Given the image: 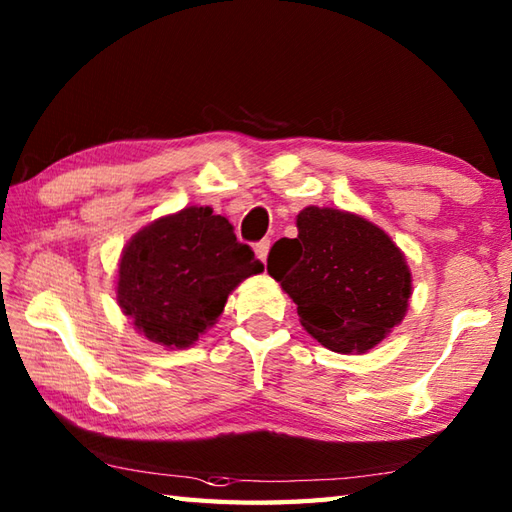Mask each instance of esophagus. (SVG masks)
Wrapping results in <instances>:
<instances>
[{
  "instance_id": "1",
  "label": "esophagus",
  "mask_w": 512,
  "mask_h": 512,
  "mask_svg": "<svg viewBox=\"0 0 512 512\" xmlns=\"http://www.w3.org/2000/svg\"><path fill=\"white\" fill-rule=\"evenodd\" d=\"M268 250H270V239L268 237L262 239V242L255 244V255H257V259H262V262H266Z\"/></svg>"
}]
</instances>
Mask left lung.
Listing matches in <instances>:
<instances>
[{"mask_svg": "<svg viewBox=\"0 0 512 512\" xmlns=\"http://www.w3.org/2000/svg\"><path fill=\"white\" fill-rule=\"evenodd\" d=\"M281 237L268 273L297 303L301 325L332 352H367L405 317L411 273L400 248L363 217L308 206Z\"/></svg>", "mask_w": 512, "mask_h": 512, "instance_id": "1", "label": "left lung"}]
</instances>
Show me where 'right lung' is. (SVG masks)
Returning a JSON list of instances; mask_svg holds the SVG:
<instances>
[{
  "instance_id": "1",
  "label": "right lung",
  "mask_w": 512,
  "mask_h": 512,
  "mask_svg": "<svg viewBox=\"0 0 512 512\" xmlns=\"http://www.w3.org/2000/svg\"><path fill=\"white\" fill-rule=\"evenodd\" d=\"M264 264L231 222L189 206L136 233L118 268V306L149 341L189 347L211 328L239 281Z\"/></svg>"
}]
</instances>
